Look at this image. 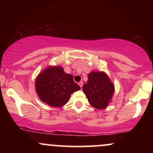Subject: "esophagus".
Returning <instances> with one entry per match:
<instances>
[{"mask_svg": "<svg viewBox=\"0 0 153 153\" xmlns=\"http://www.w3.org/2000/svg\"><path fill=\"white\" fill-rule=\"evenodd\" d=\"M82 84H83V83H82V81H80V82H78V85H80V87L81 88H82Z\"/></svg>", "mask_w": 153, "mask_h": 153, "instance_id": "esophagus-1", "label": "esophagus"}]
</instances>
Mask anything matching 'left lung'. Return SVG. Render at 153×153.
I'll return each mask as SVG.
<instances>
[{
    "label": "left lung",
    "mask_w": 153,
    "mask_h": 153,
    "mask_svg": "<svg viewBox=\"0 0 153 153\" xmlns=\"http://www.w3.org/2000/svg\"><path fill=\"white\" fill-rule=\"evenodd\" d=\"M87 83L82 86V91L88 102L94 108H106L114 92V85L106 73L91 71L88 75Z\"/></svg>",
    "instance_id": "1"
}]
</instances>
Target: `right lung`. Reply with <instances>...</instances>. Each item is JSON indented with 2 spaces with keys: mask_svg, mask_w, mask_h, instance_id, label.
Listing matches in <instances>:
<instances>
[{
  "mask_svg": "<svg viewBox=\"0 0 153 153\" xmlns=\"http://www.w3.org/2000/svg\"><path fill=\"white\" fill-rule=\"evenodd\" d=\"M35 89L42 101L54 107L64 106L71 94L80 88L73 75L65 73L61 66H49L37 75Z\"/></svg>",
  "mask_w": 153,
  "mask_h": 153,
  "instance_id": "add662e5",
  "label": "right lung"
}]
</instances>
